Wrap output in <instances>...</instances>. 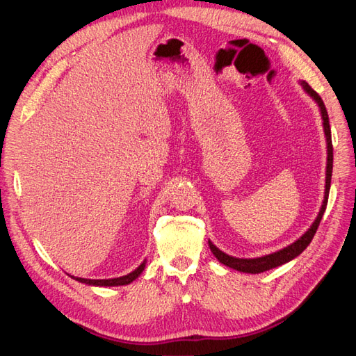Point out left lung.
<instances>
[{
    "label": "left lung",
    "instance_id": "1",
    "mask_svg": "<svg viewBox=\"0 0 356 356\" xmlns=\"http://www.w3.org/2000/svg\"><path fill=\"white\" fill-rule=\"evenodd\" d=\"M300 84L303 86V89L306 90V93H309L312 98L315 99V102L318 104L319 110H321V115H322V124H324V132H325V138H327V152H328V157H327V177H325V196H324V202H322L321 211L318 213L316 220L314 221V224L310 225V229L301 236L300 239H297L294 243H291L288 246H285L284 250H279L273 254H268L264 257H257V258H236L232 255H227L225 252L220 251L217 246H215L211 241L209 242V248L212 254L215 255V258L220 263H222L224 266H227L230 268H234L238 272H243V273H261L266 270H270V268H275L277 266H282L288 261L293 260V258L298 257L301 252H303L306 248L309 246V243L314 239V236L319 227V222L322 220V215L325 212L327 208V202H328V193H330V186H331V174H332V143H331V127H330V120H328V113L324 105V101L321 99V96L310 88V86L306 81H300Z\"/></svg>",
    "mask_w": 356,
    "mask_h": 356
}]
</instances>
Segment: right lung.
I'll use <instances>...</instances> for the list:
<instances>
[{"instance_id":"1","label":"right lung","mask_w":356,"mask_h":356,"mask_svg":"<svg viewBox=\"0 0 356 356\" xmlns=\"http://www.w3.org/2000/svg\"><path fill=\"white\" fill-rule=\"evenodd\" d=\"M145 260L141 263V266L136 267L134 272H131L126 276H122V277H114V279H84V277H75V276H71L72 279H75V281H79L81 284H86V285H93V286H118V285H127L134 282L135 279L143 273V270L145 268Z\"/></svg>"}]
</instances>
